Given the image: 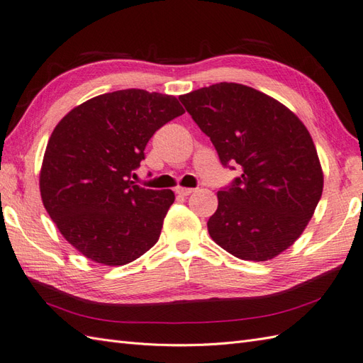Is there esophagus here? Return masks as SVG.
<instances>
[{"mask_svg":"<svg viewBox=\"0 0 363 363\" xmlns=\"http://www.w3.org/2000/svg\"><path fill=\"white\" fill-rule=\"evenodd\" d=\"M193 191H195V189H187V187L176 189V193H178V195H181V196H189V195H191Z\"/></svg>","mask_w":363,"mask_h":363,"instance_id":"1","label":"esophagus"}]
</instances>
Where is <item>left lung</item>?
<instances>
[{"label":"left lung","mask_w":363,"mask_h":363,"mask_svg":"<svg viewBox=\"0 0 363 363\" xmlns=\"http://www.w3.org/2000/svg\"><path fill=\"white\" fill-rule=\"evenodd\" d=\"M224 167L240 178L218 191L212 240L240 259L267 261L292 246L322 198L323 172L306 126L278 100L240 83L179 97Z\"/></svg>","instance_id":"8db88e82"}]
</instances>
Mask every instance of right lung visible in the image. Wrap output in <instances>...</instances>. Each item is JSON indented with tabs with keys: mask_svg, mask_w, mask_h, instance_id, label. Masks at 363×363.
I'll return each instance as SVG.
<instances>
[{
	"mask_svg": "<svg viewBox=\"0 0 363 363\" xmlns=\"http://www.w3.org/2000/svg\"><path fill=\"white\" fill-rule=\"evenodd\" d=\"M184 113L173 96L122 89L86 100L58 122L40 193L50 220L80 254L122 266L157 242L174 193L143 189L131 173L151 136Z\"/></svg>",
	"mask_w": 363,
	"mask_h": 363,
	"instance_id": "right-lung-1",
	"label": "right lung"
}]
</instances>
